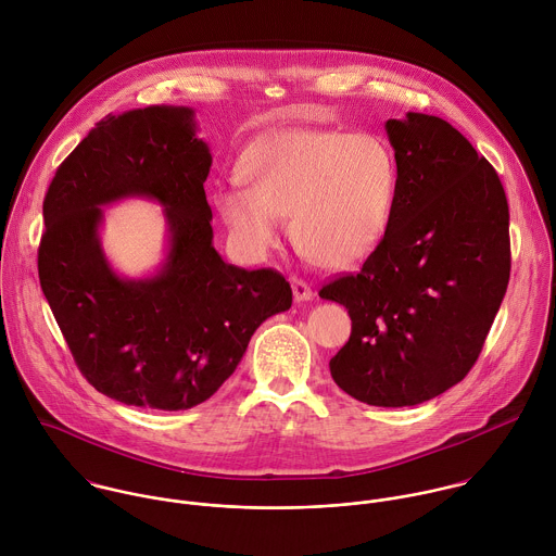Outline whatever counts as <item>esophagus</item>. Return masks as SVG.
<instances>
[{
	"label": "esophagus",
	"instance_id": "34e87169",
	"mask_svg": "<svg viewBox=\"0 0 556 556\" xmlns=\"http://www.w3.org/2000/svg\"><path fill=\"white\" fill-rule=\"evenodd\" d=\"M292 292H294V301H296V303L309 301V299L314 296L309 283H305V281L299 279V277H292Z\"/></svg>",
	"mask_w": 556,
	"mask_h": 556
}]
</instances>
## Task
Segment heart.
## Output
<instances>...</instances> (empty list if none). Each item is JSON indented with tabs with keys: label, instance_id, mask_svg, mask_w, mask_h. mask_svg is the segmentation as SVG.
I'll return each mask as SVG.
<instances>
[{
	"label": "heart",
	"instance_id": "b5f03b06",
	"mask_svg": "<svg viewBox=\"0 0 556 556\" xmlns=\"http://www.w3.org/2000/svg\"><path fill=\"white\" fill-rule=\"evenodd\" d=\"M247 186L220 188L214 205L253 257L273 251L292 214L299 247L327 268H349L381 242L396 201L399 168L386 140L336 129H279L240 160Z\"/></svg>",
	"mask_w": 556,
	"mask_h": 556
}]
</instances>
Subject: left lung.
I'll use <instances>...</instances> for the list:
<instances>
[{
    "label": "left lung",
    "instance_id": "8db88e82",
    "mask_svg": "<svg viewBox=\"0 0 556 556\" xmlns=\"http://www.w3.org/2000/svg\"><path fill=\"white\" fill-rule=\"evenodd\" d=\"M399 188L362 270L320 288L349 309L333 381L375 407H407L457 386L477 364L511 273L509 203L494 166L440 116L386 123Z\"/></svg>",
    "mask_w": 556,
    "mask_h": 556
}]
</instances>
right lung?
<instances>
[{
  "label": "right lung",
  "mask_w": 556,
  "mask_h": 556,
  "mask_svg": "<svg viewBox=\"0 0 556 556\" xmlns=\"http://www.w3.org/2000/svg\"><path fill=\"white\" fill-rule=\"evenodd\" d=\"M194 131L184 105L108 114L58 166L42 201V294L86 381L134 407L179 412L207 401L255 329L292 305L281 273L238 268L216 253L203 190L212 155ZM125 195L165 205L169 255L147 280L118 278L98 244L100 205Z\"/></svg>",
  "instance_id": "1"
}]
</instances>
